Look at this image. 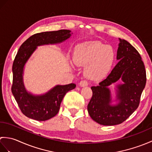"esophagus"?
<instances>
[{
	"mask_svg": "<svg viewBox=\"0 0 152 152\" xmlns=\"http://www.w3.org/2000/svg\"><path fill=\"white\" fill-rule=\"evenodd\" d=\"M79 85L80 87H85L88 85V82L86 81V80H82V81L80 82Z\"/></svg>",
	"mask_w": 152,
	"mask_h": 152,
	"instance_id": "34e87169",
	"label": "esophagus"
}]
</instances>
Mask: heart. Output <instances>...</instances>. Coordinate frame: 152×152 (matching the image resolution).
<instances>
[{
    "label": "heart",
    "instance_id": "heart-1",
    "mask_svg": "<svg viewBox=\"0 0 152 152\" xmlns=\"http://www.w3.org/2000/svg\"><path fill=\"white\" fill-rule=\"evenodd\" d=\"M113 48L99 41L87 42L74 49L73 61L79 66H86L85 74L90 80H97L107 75L114 63Z\"/></svg>",
    "mask_w": 152,
    "mask_h": 152
}]
</instances>
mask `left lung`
I'll return each mask as SVG.
<instances>
[{
	"label": "left lung",
	"instance_id": "1",
	"mask_svg": "<svg viewBox=\"0 0 152 152\" xmlns=\"http://www.w3.org/2000/svg\"><path fill=\"white\" fill-rule=\"evenodd\" d=\"M117 51L118 61L106 78L92 86V97L88 105V113L93 120L102 125H115L125 121L136 110L141 94L146 86V74L139 53L127 40L119 38ZM121 79L116 86V99L113 102L108 87Z\"/></svg>",
	"mask_w": 152,
	"mask_h": 152
}]
</instances>
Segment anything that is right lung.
<instances>
[{
  "instance_id": "right-lung-1",
  "label": "right lung",
  "mask_w": 152,
  "mask_h": 152,
  "mask_svg": "<svg viewBox=\"0 0 152 152\" xmlns=\"http://www.w3.org/2000/svg\"><path fill=\"white\" fill-rule=\"evenodd\" d=\"M71 31L37 33L25 40L19 48L13 63L12 92L23 114L37 121H46L54 117L59 110L66 93L76 88V84L57 85L42 95H34L26 89L23 82L25 65L38 46L62 43L71 37Z\"/></svg>"
}]
</instances>
